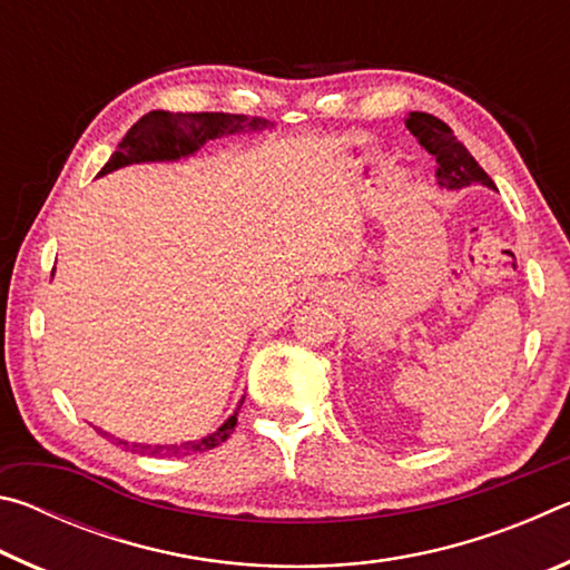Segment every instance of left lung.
<instances>
[{
  "instance_id": "8db88e82",
  "label": "left lung",
  "mask_w": 570,
  "mask_h": 570,
  "mask_svg": "<svg viewBox=\"0 0 570 570\" xmlns=\"http://www.w3.org/2000/svg\"><path fill=\"white\" fill-rule=\"evenodd\" d=\"M407 130L417 138L420 146L435 156L438 160V183L440 188L460 190L468 186H488L495 190L493 178L478 166V160L470 156L468 148L455 138V132L450 130L448 122L430 112H410Z\"/></svg>"
}]
</instances>
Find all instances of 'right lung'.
Segmentation results:
<instances>
[{"mask_svg": "<svg viewBox=\"0 0 570 570\" xmlns=\"http://www.w3.org/2000/svg\"><path fill=\"white\" fill-rule=\"evenodd\" d=\"M274 128V122L264 118H248V115H230V112H168V110H153L132 125L120 140L118 150L112 153L110 160L105 163L98 176H108V173L132 166V163H163V160H180L193 153L200 150L208 140L226 138V135H240V132H258ZM246 397H240L236 412L220 424L216 432L180 442V445H146V442H128L120 438H112L108 432H98L102 438L112 440L118 448H125L138 455L148 458H186L193 452H206L218 448L220 442L230 438V432L236 428V417L240 404Z\"/></svg>", "mask_w": 570, "mask_h": 570, "instance_id": "add662e5", "label": "right lung"}]
</instances>
